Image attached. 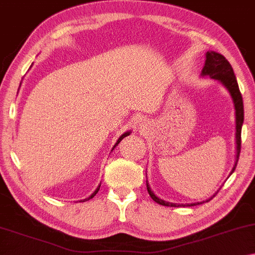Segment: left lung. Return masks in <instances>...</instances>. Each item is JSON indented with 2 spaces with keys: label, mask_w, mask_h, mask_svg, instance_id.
<instances>
[{
  "label": "left lung",
  "mask_w": 255,
  "mask_h": 255,
  "mask_svg": "<svg viewBox=\"0 0 255 255\" xmlns=\"http://www.w3.org/2000/svg\"><path fill=\"white\" fill-rule=\"evenodd\" d=\"M206 59L204 67L202 69V76H209L210 78H213L215 81H219L220 83L225 87L228 92L232 96L233 103L235 106V113H236V158H235V165L233 167L230 174L233 173L236 168L238 158H240V152H241V134H242V127L243 122H244V106H243V98L242 93L238 88V83L236 80V76L234 74V69L232 65L229 64V61L226 59L222 54L214 52V51H207L205 54ZM147 190L149 193L152 201L158 203L160 205L164 206H171V207H179V206H194L196 204H202V203H193V204H174V203L165 202L163 199L158 198L152 190L150 189L149 183L147 181ZM212 198V197H211ZM210 198V199H211ZM210 199H207L206 202H209Z\"/></svg>",
  "instance_id": "8db88e82"
}]
</instances>
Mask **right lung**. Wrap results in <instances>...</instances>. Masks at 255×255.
I'll use <instances>...</instances> for the list:
<instances>
[{
  "label": "right lung",
  "mask_w": 255,
  "mask_h": 255,
  "mask_svg": "<svg viewBox=\"0 0 255 255\" xmlns=\"http://www.w3.org/2000/svg\"><path fill=\"white\" fill-rule=\"evenodd\" d=\"M128 134H130V131H128V132H125V133H123V134L122 135H121L120 136V138H119V140H117V142L115 143V146H114V148L117 146V144H119L120 142H121V140H122L123 138H125V136H128ZM114 148H113V149H114ZM99 189H100V185L99 186H98V188H97V189H96V191H95V193H93L91 196H90V197H88V198H85V199H83V201H81V202H85V201H89V199H91V198H93V197H95V196H96V194L98 193V191H99Z\"/></svg>",
  "instance_id": "obj_1"
}]
</instances>
